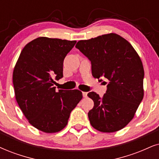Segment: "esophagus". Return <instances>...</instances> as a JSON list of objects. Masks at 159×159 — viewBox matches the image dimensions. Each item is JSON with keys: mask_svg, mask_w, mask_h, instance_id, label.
Masks as SVG:
<instances>
[{"mask_svg": "<svg viewBox=\"0 0 159 159\" xmlns=\"http://www.w3.org/2000/svg\"><path fill=\"white\" fill-rule=\"evenodd\" d=\"M82 94H83V97H84V98H86V97H87V92H82Z\"/></svg>", "mask_w": 159, "mask_h": 159, "instance_id": "1", "label": "esophagus"}]
</instances>
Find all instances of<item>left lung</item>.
I'll return each mask as SVG.
<instances>
[{
  "label": "left lung",
  "mask_w": 159,
  "mask_h": 159,
  "mask_svg": "<svg viewBox=\"0 0 159 159\" xmlns=\"http://www.w3.org/2000/svg\"><path fill=\"white\" fill-rule=\"evenodd\" d=\"M75 48L91 61L93 77L109 81L103 98L94 92L87 94L94 101L88 113L90 124L105 133L121 130L143 99L144 73L139 56L127 40L114 33L80 40Z\"/></svg>",
  "instance_id": "1"
}]
</instances>
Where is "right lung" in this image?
<instances>
[{"label": "right lung", "mask_w": 159, "mask_h": 159, "mask_svg": "<svg viewBox=\"0 0 159 159\" xmlns=\"http://www.w3.org/2000/svg\"><path fill=\"white\" fill-rule=\"evenodd\" d=\"M76 41L38 37L23 48L14 69L13 84L18 105L29 123L45 133L67 125L80 100L78 89L56 91V80L63 77V62Z\"/></svg>", "instance_id": "1"}]
</instances>
